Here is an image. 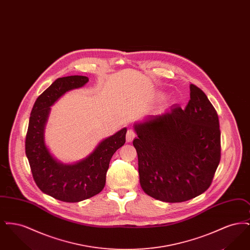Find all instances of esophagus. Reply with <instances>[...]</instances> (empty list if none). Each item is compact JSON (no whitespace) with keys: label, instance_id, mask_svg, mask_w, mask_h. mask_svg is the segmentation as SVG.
Instances as JSON below:
<instances>
[{"label":"esophagus","instance_id":"esophagus-1","mask_svg":"<svg viewBox=\"0 0 250 250\" xmlns=\"http://www.w3.org/2000/svg\"><path fill=\"white\" fill-rule=\"evenodd\" d=\"M136 138V133L133 129H128L126 132V142L131 143Z\"/></svg>","mask_w":250,"mask_h":250}]
</instances>
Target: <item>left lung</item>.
Wrapping results in <instances>:
<instances>
[{"label": "left lung", "instance_id": "left-lung-1", "mask_svg": "<svg viewBox=\"0 0 250 250\" xmlns=\"http://www.w3.org/2000/svg\"><path fill=\"white\" fill-rule=\"evenodd\" d=\"M189 88L185 109L174 105L135 125L142 188L162 202H187L207 190L221 157L217 112L198 86Z\"/></svg>", "mask_w": 250, "mask_h": 250}]
</instances>
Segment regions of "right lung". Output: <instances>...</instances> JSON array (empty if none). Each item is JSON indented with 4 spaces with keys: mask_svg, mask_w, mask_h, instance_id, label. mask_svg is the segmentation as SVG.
<instances>
[{
    "mask_svg": "<svg viewBox=\"0 0 250 250\" xmlns=\"http://www.w3.org/2000/svg\"><path fill=\"white\" fill-rule=\"evenodd\" d=\"M88 81L84 76L57 79L37 97L26 134L25 153L36 186L62 202H82L100 193L106 184L112 155L125 143L126 128H123L102 141L87 158L74 165L60 163L48 152L44 129L50 106L64 93L83 87Z\"/></svg>",
    "mask_w": 250,
    "mask_h": 250,
    "instance_id": "1",
    "label": "right lung"
}]
</instances>
